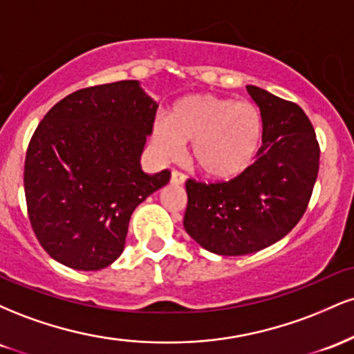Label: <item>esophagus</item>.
<instances>
[{
  "mask_svg": "<svg viewBox=\"0 0 354 354\" xmlns=\"http://www.w3.org/2000/svg\"><path fill=\"white\" fill-rule=\"evenodd\" d=\"M185 180H186L185 174H183L181 171H178V169H173V171H171V183H173V185H183Z\"/></svg>",
  "mask_w": 354,
  "mask_h": 354,
  "instance_id": "1",
  "label": "esophagus"
}]
</instances>
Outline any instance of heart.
Wrapping results in <instances>:
<instances>
[{
	"mask_svg": "<svg viewBox=\"0 0 354 354\" xmlns=\"http://www.w3.org/2000/svg\"><path fill=\"white\" fill-rule=\"evenodd\" d=\"M261 135V115L251 103L193 95L174 103L168 123H154L153 145L166 160H178L183 145L193 143V165L211 178L230 180L253 163Z\"/></svg>",
	"mask_w": 354,
	"mask_h": 354,
	"instance_id": "obj_1",
	"label": "heart"
}]
</instances>
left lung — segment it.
I'll list each match as a JSON object with an SVG mask.
<instances>
[{
  "instance_id": "left-lung-1",
  "label": "left lung",
  "mask_w": 354,
  "mask_h": 354,
  "mask_svg": "<svg viewBox=\"0 0 354 354\" xmlns=\"http://www.w3.org/2000/svg\"><path fill=\"white\" fill-rule=\"evenodd\" d=\"M259 106L263 146L256 161L228 181H186V233L223 256L273 245L298 225L319 168V145L310 118L293 101L246 86Z\"/></svg>"
}]
</instances>
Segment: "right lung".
Listing matches in <instances>:
<instances>
[{
    "mask_svg": "<svg viewBox=\"0 0 354 354\" xmlns=\"http://www.w3.org/2000/svg\"><path fill=\"white\" fill-rule=\"evenodd\" d=\"M156 109L136 80H124L71 93L35 129L24 160L28 216L61 265H111L133 211L168 185V169L149 176L140 165Z\"/></svg>",
    "mask_w": 354,
    "mask_h": 354,
    "instance_id": "right-lung-1",
    "label": "right lung"
}]
</instances>
